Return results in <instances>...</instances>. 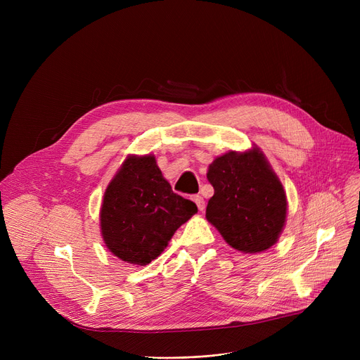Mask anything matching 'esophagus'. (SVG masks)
Listing matches in <instances>:
<instances>
[{"instance_id":"34e87169","label":"esophagus","mask_w":360,"mask_h":360,"mask_svg":"<svg viewBox=\"0 0 360 360\" xmlns=\"http://www.w3.org/2000/svg\"><path fill=\"white\" fill-rule=\"evenodd\" d=\"M193 200H194V202L197 204L198 210H200V212H204V209H205V201H204V198H202L201 195H195Z\"/></svg>"}]
</instances>
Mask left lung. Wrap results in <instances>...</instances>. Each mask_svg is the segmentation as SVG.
Returning a JSON list of instances; mask_svg holds the SVG:
<instances>
[{
    "label": "left lung",
    "instance_id": "left-lung-1",
    "mask_svg": "<svg viewBox=\"0 0 360 360\" xmlns=\"http://www.w3.org/2000/svg\"><path fill=\"white\" fill-rule=\"evenodd\" d=\"M207 179L214 195L207 204L205 219L223 239L245 254L271 248L285 229L288 198L262 151L254 146L217 156Z\"/></svg>",
    "mask_w": 360,
    "mask_h": 360
}]
</instances>
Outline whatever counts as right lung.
<instances>
[{
    "mask_svg": "<svg viewBox=\"0 0 360 360\" xmlns=\"http://www.w3.org/2000/svg\"><path fill=\"white\" fill-rule=\"evenodd\" d=\"M195 213L193 201L172 191L155 155H129L103 194L101 233L113 255L147 266Z\"/></svg>",
    "mask_w": 360,
    "mask_h": 360,
    "instance_id": "add662e5",
    "label": "right lung"
}]
</instances>
